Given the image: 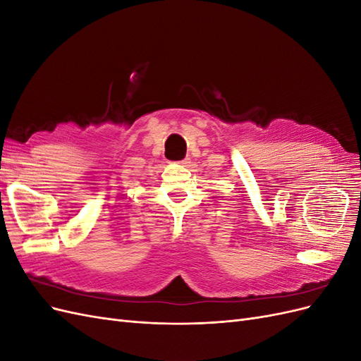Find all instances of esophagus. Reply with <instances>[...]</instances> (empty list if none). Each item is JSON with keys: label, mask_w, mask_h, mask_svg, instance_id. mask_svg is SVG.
Returning a JSON list of instances; mask_svg holds the SVG:
<instances>
[{"label": "esophagus", "mask_w": 361, "mask_h": 361, "mask_svg": "<svg viewBox=\"0 0 361 361\" xmlns=\"http://www.w3.org/2000/svg\"><path fill=\"white\" fill-rule=\"evenodd\" d=\"M190 162H191V161H190V158H183V159L178 161V164H180V166H183V167H187Z\"/></svg>", "instance_id": "obj_1"}]
</instances>
